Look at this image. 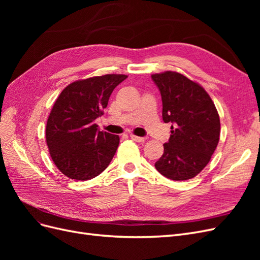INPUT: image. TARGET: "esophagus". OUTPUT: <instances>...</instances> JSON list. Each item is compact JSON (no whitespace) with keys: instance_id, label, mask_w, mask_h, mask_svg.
Wrapping results in <instances>:
<instances>
[{"instance_id":"obj_1","label":"esophagus","mask_w":260,"mask_h":260,"mask_svg":"<svg viewBox=\"0 0 260 260\" xmlns=\"http://www.w3.org/2000/svg\"><path fill=\"white\" fill-rule=\"evenodd\" d=\"M130 138H131L133 141H136V142H140V143H144L145 140H146V138L137 137V136H135V135H130Z\"/></svg>"}]
</instances>
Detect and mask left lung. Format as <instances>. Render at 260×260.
<instances>
[{
  "mask_svg": "<svg viewBox=\"0 0 260 260\" xmlns=\"http://www.w3.org/2000/svg\"><path fill=\"white\" fill-rule=\"evenodd\" d=\"M162 101V120L171 122L169 141L155 168L168 179L194 178L206 167L219 142L220 119L204 88L176 72L152 75Z\"/></svg>",
  "mask_w": 260,
  "mask_h": 260,
  "instance_id": "1",
  "label": "left lung"
}]
</instances>
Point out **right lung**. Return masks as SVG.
I'll return each mask as SVG.
<instances>
[{
	"label": "right lung",
	"instance_id": "add662e5",
	"mask_svg": "<svg viewBox=\"0 0 260 260\" xmlns=\"http://www.w3.org/2000/svg\"><path fill=\"white\" fill-rule=\"evenodd\" d=\"M128 76L104 75L78 80L61 91L46 122V144L61 174L90 180L103 172L119 145V137L94 123L109 96Z\"/></svg>",
	"mask_w": 260,
	"mask_h": 260
}]
</instances>
